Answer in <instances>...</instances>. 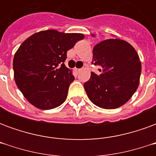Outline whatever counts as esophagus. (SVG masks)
Returning <instances> with one entry per match:
<instances>
[{
  "label": "esophagus",
  "instance_id": "34e87169",
  "mask_svg": "<svg viewBox=\"0 0 156 156\" xmlns=\"http://www.w3.org/2000/svg\"><path fill=\"white\" fill-rule=\"evenodd\" d=\"M82 70H83V68H76V71L78 72V73H79V72H81Z\"/></svg>",
  "mask_w": 156,
  "mask_h": 156
}]
</instances>
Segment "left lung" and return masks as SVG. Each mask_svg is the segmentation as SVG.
Masks as SVG:
<instances>
[{
  "label": "left lung",
  "instance_id": "8db88e82",
  "mask_svg": "<svg viewBox=\"0 0 156 156\" xmlns=\"http://www.w3.org/2000/svg\"><path fill=\"white\" fill-rule=\"evenodd\" d=\"M93 54L92 63L100 67V73H91L83 85L88 98L105 109L124 105L140 83L141 62L137 51L126 41L113 37L98 43Z\"/></svg>",
  "mask_w": 156,
  "mask_h": 156
}]
</instances>
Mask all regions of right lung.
<instances>
[{
    "label": "right lung",
    "mask_w": 156,
    "mask_h": 156,
    "mask_svg": "<svg viewBox=\"0 0 156 156\" xmlns=\"http://www.w3.org/2000/svg\"><path fill=\"white\" fill-rule=\"evenodd\" d=\"M84 38L81 33L46 30L26 39L13 58L14 78L27 100L36 108H57L67 98L74 80L64 64L67 51Z\"/></svg>",
    "instance_id": "add662e5"
}]
</instances>
